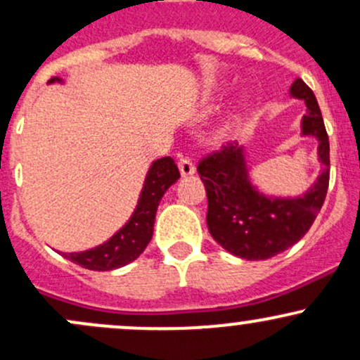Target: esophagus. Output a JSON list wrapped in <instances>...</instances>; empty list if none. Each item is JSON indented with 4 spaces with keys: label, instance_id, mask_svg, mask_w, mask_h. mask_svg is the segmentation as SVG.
<instances>
[{
    "label": "esophagus",
    "instance_id": "obj_1",
    "mask_svg": "<svg viewBox=\"0 0 360 360\" xmlns=\"http://www.w3.org/2000/svg\"><path fill=\"white\" fill-rule=\"evenodd\" d=\"M177 167H179V172L183 177L193 176V174H195V164L189 159H181L177 162Z\"/></svg>",
    "mask_w": 360,
    "mask_h": 360
}]
</instances>
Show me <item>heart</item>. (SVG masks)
Returning <instances> with one entry per match:
<instances>
[{
  "mask_svg": "<svg viewBox=\"0 0 360 360\" xmlns=\"http://www.w3.org/2000/svg\"><path fill=\"white\" fill-rule=\"evenodd\" d=\"M246 105H248V97L246 96H240L238 101H236V104H234V120L239 116L240 112H243L244 109H246Z\"/></svg>",
  "mask_w": 360,
  "mask_h": 360,
  "instance_id": "heart-1",
  "label": "heart"
}]
</instances>
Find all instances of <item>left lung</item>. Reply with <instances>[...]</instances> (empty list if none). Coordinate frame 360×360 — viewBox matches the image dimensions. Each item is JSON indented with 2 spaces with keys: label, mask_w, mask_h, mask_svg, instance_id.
Wrapping results in <instances>:
<instances>
[{
  "label": "left lung",
  "mask_w": 360,
  "mask_h": 360,
  "mask_svg": "<svg viewBox=\"0 0 360 360\" xmlns=\"http://www.w3.org/2000/svg\"><path fill=\"white\" fill-rule=\"evenodd\" d=\"M290 96L306 102L301 135L318 140L321 174L299 196H270L251 183L246 148L227 145L205 157L198 174L207 189V225L212 238L229 251L250 262L268 259L289 250L304 238L325 203L330 183V141L313 90L301 78Z\"/></svg>",
  "instance_id": "8db88e82"
}]
</instances>
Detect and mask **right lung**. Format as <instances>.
I'll list each match as a JSON object with an SVG mask.
<instances>
[{"label": "right lung", "mask_w": 360, "mask_h": 360, "mask_svg": "<svg viewBox=\"0 0 360 360\" xmlns=\"http://www.w3.org/2000/svg\"><path fill=\"white\" fill-rule=\"evenodd\" d=\"M63 84L59 77H53L47 84ZM179 179V169L171 157H162L150 165L138 205L126 222L112 238L92 250L65 252V258L94 271H109L135 262L145 251L153 234L155 213L162 196Z\"/></svg>", "instance_id": "add662e5"}]
</instances>
